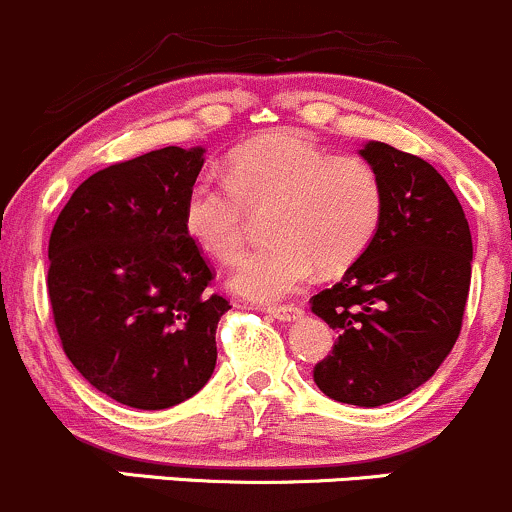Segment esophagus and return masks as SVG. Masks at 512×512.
<instances>
[{
	"label": "esophagus",
	"mask_w": 512,
	"mask_h": 512,
	"mask_svg": "<svg viewBox=\"0 0 512 512\" xmlns=\"http://www.w3.org/2000/svg\"><path fill=\"white\" fill-rule=\"evenodd\" d=\"M267 313L277 320H294L301 316L303 308L296 306V303H284V306H267Z\"/></svg>",
	"instance_id": "34e87169"
}]
</instances>
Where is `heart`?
Instances as JSON below:
<instances>
[{
    "mask_svg": "<svg viewBox=\"0 0 512 512\" xmlns=\"http://www.w3.org/2000/svg\"><path fill=\"white\" fill-rule=\"evenodd\" d=\"M267 245L243 257L230 286L277 301L313 269L342 272L369 250L384 221L386 192L372 162L333 155L299 131H274L228 157L226 179L199 177L187 189L182 221L213 260L243 252L250 213L267 211Z\"/></svg>",
    "mask_w": 512,
    "mask_h": 512,
    "instance_id": "heart-1",
    "label": "heart"
}]
</instances>
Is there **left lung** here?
Listing matches in <instances>:
<instances>
[{"mask_svg": "<svg viewBox=\"0 0 512 512\" xmlns=\"http://www.w3.org/2000/svg\"><path fill=\"white\" fill-rule=\"evenodd\" d=\"M359 155L384 182V221L345 277L311 299L338 335L313 381L333 401L376 408L425 384L452 352L474 247L462 204L430 162L386 143Z\"/></svg>", "mask_w": 512, "mask_h": 512, "instance_id": "8db88e82", "label": "left lung"}]
</instances>
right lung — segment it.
I'll return each instance as SVG.
<instances>
[{"label":"right lung","mask_w":512,"mask_h":512,"mask_svg":"<svg viewBox=\"0 0 512 512\" xmlns=\"http://www.w3.org/2000/svg\"><path fill=\"white\" fill-rule=\"evenodd\" d=\"M204 150L177 145L84 179L48 243V299L67 359L123 406L162 411L192 398L216 367L230 308L184 230L182 206Z\"/></svg>","instance_id":"1"}]
</instances>
